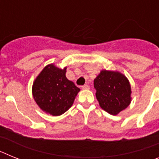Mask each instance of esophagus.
Listing matches in <instances>:
<instances>
[{
	"instance_id": "obj_1",
	"label": "esophagus",
	"mask_w": 159,
	"mask_h": 159,
	"mask_svg": "<svg viewBox=\"0 0 159 159\" xmlns=\"http://www.w3.org/2000/svg\"><path fill=\"white\" fill-rule=\"evenodd\" d=\"M82 88L83 90H88V89H89L90 88V87L88 86V85H84V86H82Z\"/></svg>"
}]
</instances>
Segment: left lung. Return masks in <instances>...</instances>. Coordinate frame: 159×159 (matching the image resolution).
Returning <instances> with one entry per match:
<instances>
[{"mask_svg": "<svg viewBox=\"0 0 159 159\" xmlns=\"http://www.w3.org/2000/svg\"><path fill=\"white\" fill-rule=\"evenodd\" d=\"M99 106L111 115H117L130 102V85L126 76L111 71H102L94 80Z\"/></svg>", "mask_w": 159, "mask_h": 159, "instance_id": "obj_1", "label": "left lung"}]
</instances>
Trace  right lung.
I'll return each instance as SVG.
<instances>
[{
    "instance_id": "right-lung-1",
    "label": "right lung",
    "mask_w": 159,
    "mask_h": 159,
    "mask_svg": "<svg viewBox=\"0 0 159 159\" xmlns=\"http://www.w3.org/2000/svg\"><path fill=\"white\" fill-rule=\"evenodd\" d=\"M66 67L60 69L53 64L46 66L32 86V95L37 105L53 116L64 114L73 104L80 92L65 75Z\"/></svg>"
}]
</instances>
